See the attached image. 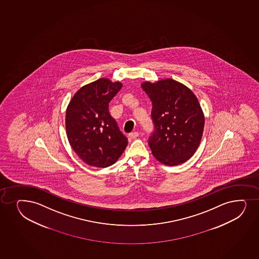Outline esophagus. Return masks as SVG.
Listing matches in <instances>:
<instances>
[{
  "label": "esophagus",
  "mask_w": 259,
  "mask_h": 259,
  "mask_svg": "<svg viewBox=\"0 0 259 259\" xmlns=\"http://www.w3.org/2000/svg\"><path fill=\"white\" fill-rule=\"evenodd\" d=\"M138 137H139V132H137V131H134V132H132V133L128 135V137L131 139H135V138H137Z\"/></svg>",
  "instance_id": "1"
}]
</instances>
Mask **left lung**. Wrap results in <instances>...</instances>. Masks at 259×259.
<instances>
[{
  "label": "left lung",
  "instance_id": "1",
  "mask_svg": "<svg viewBox=\"0 0 259 259\" xmlns=\"http://www.w3.org/2000/svg\"><path fill=\"white\" fill-rule=\"evenodd\" d=\"M152 102L154 131L149 137L152 154L167 166L188 161L202 138L205 117L188 87L170 78L142 84Z\"/></svg>",
  "mask_w": 259,
  "mask_h": 259
}]
</instances>
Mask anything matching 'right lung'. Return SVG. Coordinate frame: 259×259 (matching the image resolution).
<instances>
[{"mask_svg": "<svg viewBox=\"0 0 259 259\" xmlns=\"http://www.w3.org/2000/svg\"><path fill=\"white\" fill-rule=\"evenodd\" d=\"M122 87L119 82L99 78L78 90L67 107L69 143L90 166H111L128 145L127 137L109 112V103Z\"/></svg>", "mask_w": 259, "mask_h": 259, "instance_id": "obj_1", "label": "right lung"}]
</instances>
